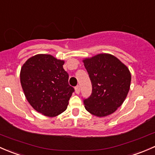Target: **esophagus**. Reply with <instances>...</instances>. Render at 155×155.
I'll return each instance as SVG.
<instances>
[{"label": "esophagus", "mask_w": 155, "mask_h": 155, "mask_svg": "<svg viewBox=\"0 0 155 155\" xmlns=\"http://www.w3.org/2000/svg\"><path fill=\"white\" fill-rule=\"evenodd\" d=\"M74 89H75V92L77 94H79L80 93V91H81V87H80L79 85H78L77 87H75V88H74Z\"/></svg>", "instance_id": "34e87169"}]
</instances>
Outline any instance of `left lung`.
<instances>
[{
	"instance_id": "1",
	"label": "left lung",
	"mask_w": 155,
	"mask_h": 155,
	"mask_svg": "<svg viewBox=\"0 0 155 155\" xmlns=\"http://www.w3.org/2000/svg\"><path fill=\"white\" fill-rule=\"evenodd\" d=\"M92 83V94L84 99L86 110L98 117L114 113L127 97L131 81L128 68L115 56L99 54L83 60Z\"/></svg>"
}]
</instances>
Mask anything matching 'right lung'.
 Masks as SVG:
<instances>
[{"label":"right lung","instance_id":"obj_1","mask_svg":"<svg viewBox=\"0 0 155 155\" xmlns=\"http://www.w3.org/2000/svg\"><path fill=\"white\" fill-rule=\"evenodd\" d=\"M64 61L50 54H36L21 68L20 81L30 104L37 112L54 117L64 112L74 89L68 84Z\"/></svg>","mask_w":155,"mask_h":155}]
</instances>
